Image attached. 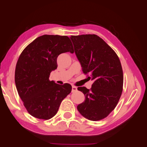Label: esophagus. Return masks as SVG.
Segmentation results:
<instances>
[{"label":"esophagus","instance_id":"esophagus-1","mask_svg":"<svg viewBox=\"0 0 147 147\" xmlns=\"http://www.w3.org/2000/svg\"><path fill=\"white\" fill-rule=\"evenodd\" d=\"M77 91V87L75 86L72 87V92H74Z\"/></svg>","mask_w":147,"mask_h":147}]
</instances>
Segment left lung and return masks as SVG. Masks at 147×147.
<instances>
[{"label": "left lung", "mask_w": 147, "mask_h": 147, "mask_svg": "<svg viewBox=\"0 0 147 147\" xmlns=\"http://www.w3.org/2000/svg\"><path fill=\"white\" fill-rule=\"evenodd\" d=\"M74 52L80 62L83 73L94 81L90 89L79 87L85 101L77 106L82 115L91 121L106 118L121 97L123 74L115 51L96 34L72 35Z\"/></svg>", "instance_id": "8db88e82"}]
</instances>
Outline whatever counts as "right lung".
<instances>
[{
  "instance_id": "obj_1",
  "label": "right lung",
  "mask_w": 147,
  "mask_h": 147,
  "mask_svg": "<svg viewBox=\"0 0 147 147\" xmlns=\"http://www.w3.org/2000/svg\"><path fill=\"white\" fill-rule=\"evenodd\" d=\"M74 53L67 36L44 34L29 44L16 65L15 82L24 105L34 118L49 119L57 113L62 101L71 92L70 84L50 81L51 72L57 68V58Z\"/></svg>"
}]
</instances>
